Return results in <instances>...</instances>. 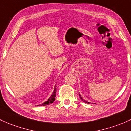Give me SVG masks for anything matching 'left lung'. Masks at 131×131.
<instances>
[{
    "mask_svg": "<svg viewBox=\"0 0 131 131\" xmlns=\"http://www.w3.org/2000/svg\"><path fill=\"white\" fill-rule=\"evenodd\" d=\"M79 95H80V99H81V101H83L84 102V103H88V104H90V103H90V102H88V101H87L84 100V99H83V97H81V96L80 95V94H79ZM92 104H93V103H92ZM95 104H96V103H95Z\"/></svg>",
    "mask_w": 131,
    "mask_h": 131,
    "instance_id": "obj_1",
    "label": "left lung"
}]
</instances>
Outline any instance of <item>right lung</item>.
I'll return each instance as SVG.
<instances>
[{
    "mask_svg": "<svg viewBox=\"0 0 131 131\" xmlns=\"http://www.w3.org/2000/svg\"><path fill=\"white\" fill-rule=\"evenodd\" d=\"M56 91H57V89H56V87H54V91L52 93V94H51V96L46 101H45L42 104H39V105H37V106H46L48 105V104H51V103H53L54 102V101L55 100V97H56Z\"/></svg>",
    "mask_w": 131,
    "mask_h": 131,
    "instance_id": "obj_1",
    "label": "right lung"
}]
</instances>
